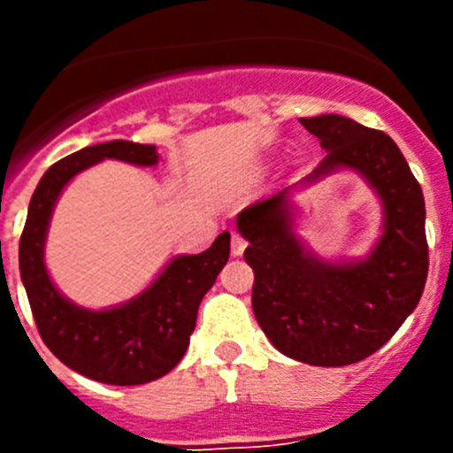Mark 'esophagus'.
<instances>
[{
	"instance_id": "esophagus-1",
	"label": "esophagus",
	"mask_w": 453,
	"mask_h": 453,
	"mask_svg": "<svg viewBox=\"0 0 453 453\" xmlns=\"http://www.w3.org/2000/svg\"><path fill=\"white\" fill-rule=\"evenodd\" d=\"M245 247H247V240L242 238V235L240 234L231 235V256H235V258H238V256H242Z\"/></svg>"
}]
</instances>
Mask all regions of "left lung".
Wrapping results in <instances>:
<instances>
[{
  "label": "left lung",
  "instance_id": "8db88e82",
  "mask_svg": "<svg viewBox=\"0 0 453 453\" xmlns=\"http://www.w3.org/2000/svg\"><path fill=\"white\" fill-rule=\"evenodd\" d=\"M299 122L326 151L311 174L235 218L250 242L251 306L276 349L299 363L342 367L381 349L422 297L429 247L424 195L395 140L342 115ZM354 171L382 203V231L361 259H322L298 234L294 192Z\"/></svg>",
  "mask_w": 453,
  "mask_h": 453
}]
</instances>
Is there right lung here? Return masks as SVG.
<instances>
[{
	"label": "right lung",
	"instance_id": "right-lung-1",
	"mask_svg": "<svg viewBox=\"0 0 453 453\" xmlns=\"http://www.w3.org/2000/svg\"><path fill=\"white\" fill-rule=\"evenodd\" d=\"M154 145L111 140L83 147L42 174L19 238V276L40 338L70 370L108 386H140L174 370L190 345L197 308L229 261L231 234L224 231L202 254H177L135 297L108 308H86L51 281L45 242L58 197L72 179L102 161L138 167L158 163Z\"/></svg>",
	"mask_w": 453,
	"mask_h": 453
}]
</instances>
